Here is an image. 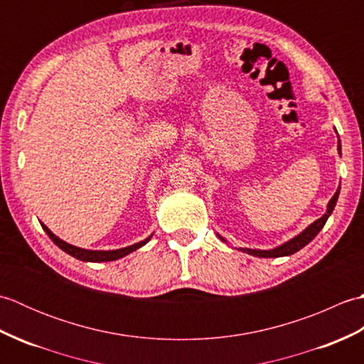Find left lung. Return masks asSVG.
<instances>
[{
  "mask_svg": "<svg viewBox=\"0 0 364 364\" xmlns=\"http://www.w3.org/2000/svg\"><path fill=\"white\" fill-rule=\"evenodd\" d=\"M338 150H339V154H341V142L338 141ZM338 196H339V188L338 191L335 192V196L331 197V200L328 202V206H327V213L322 215L321 219H318L316 222H313L310 227H306L301 233L296 237H292L291 241L284 242L283 245L277 247V249H272V250H253V249H241L242 252H247L249 255H253V257H259V258H278V257H289V255L299 252L300 249H304V247L311 242L313 239L318 236L319 231L322 230V227L326 225V222L328 219V215L331 214V211L335 210V205L338 202ZM222 241H225L222 236H219Z\"/></svg>",
  "mask_w": 364,
  "mask_h": 364,
  "instance_id": "obj_1",
  "label": "left lung"
}]
</instances>
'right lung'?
Listing matches in <instances>:
<instances>
[{
	"mask_svg": "<svg viewBox=\"0 0 364 364\" xmlns=\"http://www.w3.org/2000/svg\"><path fill=\"white\" fill-rule=\"evenodd\" d=\"M42 228L45 230V233L50 236L51 241L56 244L59 249H63L65 253L72 255L73 258L76 259H81V261H90V262H102V261H114V259H119L122 257H125V255L134 252L137 249H141L142 245H145L146 242L150 241V237L144 239V241L137 242V244H133L129 247H125V249H119V250H86V249H80V247H75L72 244H67L65 241H63V239H59L56 235H53L51 231L46 228L43 223H42Z\"/></svg>",
	"mask_w": 364,
	"mask_h": 364,
	"instance_id": "1",
	"label": "right lung"
}]
</instances>
